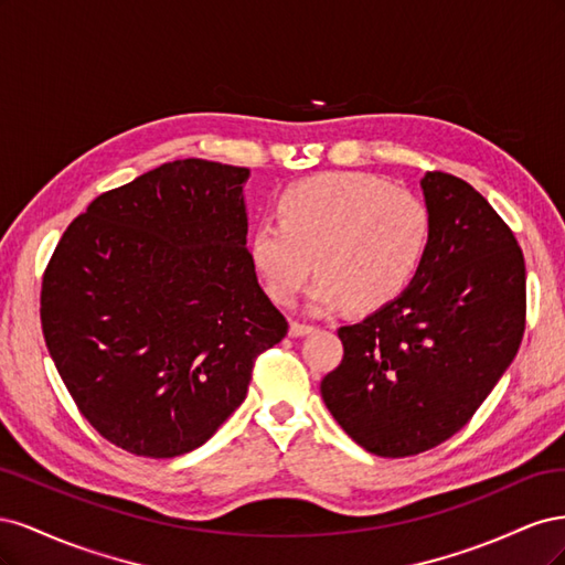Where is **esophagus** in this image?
Returning <instances> with one entry per match:
<instances>
[{"instance_id": "esophagus-1", "label": "esophagus", "mask_w": 565, "mask_h": 565, "mask_svg": "<svg viewBox=\"0 0 565 565\" xmlns=\"http://www.w3.org/2000/svg\"><path fill=\"white\" fill-rule=\"evenodd\" d=\"M316 328L313 324H306V322H297V320H292L289 322V337H306V334H311Z\"/></svg>"}]
</instances>
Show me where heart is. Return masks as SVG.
<instances>
[{"instance_id": "b5f03b06", "label": "heart", "mask_w": 565, "mask_h": 565, "mask_svg": "<svg viewBox=\"0 0 565 565\" xmlns=\"http://www.w3.org/2000/svg\"><path fill=\"white\" fill-rule=\"evenodd\" d=\"M278 221L249 233V264L266 292L292 303L309 278L311 306L377 311L396 301L424 268L434 214L422 198L355 172H332L287 185ZM315 262H310V256Z\"/></svg>"}]
</instances>
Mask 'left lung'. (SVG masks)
I'll return each mask as SVG.
<instances>
[{"label":"left lung","instance_id":"left-lung-1","mask_svg":"<svg viewBox=\"0 0 565 565\" xmlns=\"http://www.w3.org/2000/svg\"><path fill=\"white\" fill-rule=\"evenodd\" d=\"M434 243L417 280L339 328L344 358L320 382L332 417L380 457L431 450L465 426L514 361L525 264L490 202L452 174L419 181Z\"/></svg>","mask_w":565,"mask_h":565}]
</instances>
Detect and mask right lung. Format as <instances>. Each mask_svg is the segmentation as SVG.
Returning a JSON list of instances; mask_svg holds the SVG:
<instances>
[{
  "label": "right lung",
  "instance_id": "add662e5",
  "mask_svg": "<svg viewBox=\"0 0 565 565\" xmlns=\"http://www.w3.org/2000/svg\"><path fill=\"white\" fill-rule=\"evenodd\" d=\"M247 167L174 160L98 195L51 256L42 332L79 413L167 459L207 443L287 334L249 264Z\"/></svg>",
  "mask_w": 565,
  "mask_h": 565
}]
</instances>
